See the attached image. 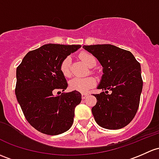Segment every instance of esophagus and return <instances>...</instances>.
Returning <instances> with one entry per match:
<instances>
[{
	"label": "esophagus",
	"mask_w": 159,
	"mask_h": 159,
	"mask_svg": "<svg viewBox=\"0 0 159 159\" xmlns=\"http://www.w3.org/2000/svg\"><path fill=\"white\" fill-rule=\"evenodd\" d=\"M88 93H81V98H82L83 100L84 99H85V98H87V97H88Z\"/></svg>",
	"instance_id": "34e87169"
}]
</instances>
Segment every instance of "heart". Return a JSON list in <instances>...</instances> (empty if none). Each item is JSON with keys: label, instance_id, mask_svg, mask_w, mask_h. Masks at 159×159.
I'll list each match as a JSON object with an SVG mask.
<instances>
[{"label": "heart", "instance_id": "obj_1", "mask_svg": "<svg viewBox=\"0 0 159 159\" xmlns=\"http://www.w3.org/2000/svg\"><path fill=\"white\" fill-rule=\"evenodd\" d=\"M80 58L83 62L89 68H92L96 65V60L92 55L88 52H83L80 55ZM60 70L65 77H70L71 72V58L68 56L61 61L60 66ZM96 84L95 79L92 77L86 78H74L69 81V88L72 91H78L81 93H85L91 88H93Z\"/></svg>", "mask_w": 159, "mask_h": 159}]
</instances>
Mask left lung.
Returning a JSON list of instances; mask_svg holds the SVG:
<instances>
[{"mask_svg":"<svg viewBox=\"0 0 159 159\" xmlns=\"http://www.w3.org/2000/svg\"><path fill=\"white\" fill-rule=\"evenodd\" d=\"M98 58L103 67V75L94 94L93 107L96 123L107 129H119L133 120L138 110L143 81L141 66L129 51L110 44L84 46ZM111 93H108V91Z\"/></svg>","mask_w":159,"mask_h":159,"instance_id":"8db88e82","label":"left lung"}]
</instances>
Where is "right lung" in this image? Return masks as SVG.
Returning <instances> with one entry per match:
<instances>
[{"label": "right lung", "mask_w": 159, "mask_h": 159, "mask_svg": "<svg viewBox=\"0 0 159 159\" xmlns=\"http://www.w3.org/2000/svg\"><path fill=\"white\" fill-rule=\"evenodd\" d=\"M81 45L46 44L29 52L16 68V99L26 120L36 130L56 136L71 128L75 108L81 103L78 91L54 96L68 87L60 70L61 61Z\"/></svg>", "instance_id": "1"}]
</instances>
